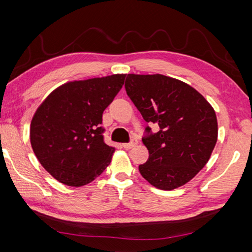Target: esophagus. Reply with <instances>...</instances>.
I'll return each mask as SVG.
<instances>
[{
  "mask_svg": "<svg viewBox=\"0 0 252 252\" xmlns=\"http://www.w3.org/2000/svg\"><path fill=\"white\" fill-rule=\"evenodd\" d=\"M136 143H138V140H136L135 138H132L131 142H129V143H123V144H122V147L125 148V149H131V148L135 147V146H136Z\"/></svg>",
  "mask_w": 252,
  "mask_h": 252,
  "instance_id": "34e87169",
  "label": "esophagus"
}]
</instances>
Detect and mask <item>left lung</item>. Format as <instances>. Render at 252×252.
Segmentation results:
<instances>
[{
  "mask_svg": "<svg viewBox=\"0 0 252 252\" xmlns=\"http://www.w3.org/2000/svg\"><path fill=\"white\" fill-rule=\"evenodd\" d=\"M126 91L147 126L142 142L149 159L139 165L153 187L173 190L186 185L207 164L218 139V122L211 104L180 80L162 74H127Z\"/></svg>",
  "mask_w": 252,
  "mask_h": 252,
  "instance_id": "8db88e82",
  "label": "left lung"
}]
</instances>
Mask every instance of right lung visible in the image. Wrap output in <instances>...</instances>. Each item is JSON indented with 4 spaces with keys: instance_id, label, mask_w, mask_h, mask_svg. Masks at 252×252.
Masks as SVG:
<instances>
[{
    "instance_id": "right-lung-1",
    "label": "right lung",
    "mask_w": 252,
    "mask_h": 252,
    "mask_svg": "<svg viewBox=\"0 0 252 252\" xmlns=\"http://www.w3.org/2000/svg\"><path fill=\"white\" fill-rule=\"evenodd\" d=\"M126 74L72 81L55 89L32 118L30 140L46 171L59 182L82 187L104 171L116 149L103 141L102 114Z\"/></svg>"
}]
</instances>
